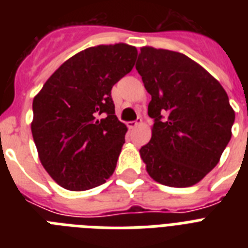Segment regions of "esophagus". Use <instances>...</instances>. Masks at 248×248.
<instances>
[{"label":"esophagus","instance_id":"esophagus-1","mask_svg":"<svg viewBox=\"0 0 248 248\" xmlns=\"http://www.w3.org/2000/svg\"><path fill=\"white\" fill-rule=\"evenodd\" d=\"M141 122H143V121H141V118H138L136 121H131V122H128L127 126H128V128H135L136 126L141 124Z\"/></svg>","mask_w":248,"mask_h":248}]
</instances>
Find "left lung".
Listing matches in <instances>:
<instances>
[{
  "instance_id": "left-lung-1",
  "label": "left lung",
  "mask_w": 248,
  "mask_h": 248,
  "mask_svg": "<svg viewBox=\"0 0 248 248\" xmlns=\"http://www.w3.org/2000/svg\"><path fill=\"white\" fill-rule=\"evenodd\" d=\"M136 71L155 120L151 141L140 149L147 172L173 188L200 183L232 138L235 114L225 90L194 60L163 48H140Z\"/></svg>"
}]
</instances>
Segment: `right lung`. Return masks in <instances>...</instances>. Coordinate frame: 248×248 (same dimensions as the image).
Wrapping results in <instances>:
<instances>
[{
	"instance_id": "add662e5",
	"label": "right lung",
	"mask_w": 248,
	"mask_h": 248,
	"mask_svg": "<svg viewBox=\"0 0 248 248\" xmlns=\"http://www.w3.org/2000/svg\"><path fill=\"white\" fill-rule=\"evenodd\" d=\"M136 56L126 44L86 48L64 62L33 99V140L60 186L87 190L114 172L127 127L117 118L110 91Z\"/></svg>"
}]
</instances>
